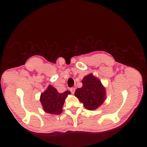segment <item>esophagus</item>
<instances>
[{
  "mask_svg": "<svg viewBox=\"0 0 147 147\" xmlns=\"http://www.w3.org/2000/svg\"><path fill=\"white\" fill-rule=\"evenodd\" d=\"M75 91H76V88H71V89H70L71 93H72V94H74V93H75Z\"/></svg>",
  "mask_w": 147,
  "mask_h": 147,
  "instance_id": "34e87169",
  "label": "esophagus"
}]
</instances>
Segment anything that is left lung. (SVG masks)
Masks as SVG:
<instances>
[{
  "instance_id": "obj_1",
  "label": "left lung",
  "mask_w": 147,
  "mask_h": 147,
  "mask_svg": "<svg viewBox=\"0 0 147 147\" xmlns=\"http://www.w3.org/2000/svg\"><path fill=\"white\" fill-rule=\"evenodd\" d=\"M82 86L77 88L75 92L79 101L86 109L95 110L100 106L106 98V90L100 80L89 74L82 80Z\"/></svg>"
}]
</instances>
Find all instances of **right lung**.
I'll use <instances>...</instances> for the list:
<instances>
[{
  "mask_svg": "<svg viewBox=\"0 0 147 147\" xmlns=\"http://www.w3.org/2000/svg\"><path fill=\"white\" fill-rule=\"evenodd\" d=\"M70 94L69 91L60 93L56 88L49 85L47 89L41 94L40 102L45 112L52 115H59L63 111V106L65 100L68 95Z\"/></svg>",
  "mask_w": 147,
  "mask_h": 147,
  "instance_id": "1",
  "label": "right lung"
}]
</instances>
